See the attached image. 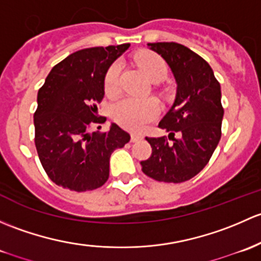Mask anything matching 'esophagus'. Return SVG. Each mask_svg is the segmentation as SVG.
<instances>
[{
	"label": "esophagus",
	"mask_w": 261,
	"mask_h": 261,
	"mask_svg": "<svg viewBox=\"0 0 261 261\" xmlns=\"http://www.w3.org/2000/svg\"><path fill=\"white\" fill-rule=\"evenodd\" d=\"M143 139V136L142 134H136V133H132L130 134V141L132 142H138Z\"/></svg>",
	"instance_id": "34e87169"
}]
</instances>
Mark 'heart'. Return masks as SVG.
I'll return each instance as SVG.
<instances>
[{
	"mask_svg": "<svg viewBox=\"0 0 261 261\" xmlns=\"http://www.w3.org/2000/svg\"><path fill=\"white\" fill-rule=\"evenodd\" d=\"M137 63L152 82H162L167 76L168 68L160 55L143 53L137 56ZM120 74V63H113L104 76V90L107 94L115 93ZM158 115V106L152 99L125 98L113 106V118L118 124L129 130L138 132L146 127Z\"/></svg>",
	"mask_w": 261,
	"mask_h": 261,
	"instance_id": "1",
	"label": "heart"
}]
</instances>
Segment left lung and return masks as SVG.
I'll return each mask as SVG.
<instances>
[{
	"label": "left lung",
	"mask_w": 261,
	"mask_h": 261,
	"mask_svg": "<svg viewBox=\"0 0 261 261\" xmlns=\"http://www.w3.org/2000/svg\"><path fill=\"white\" fill-rule=\"evenodd\" d=\"M148 46L170 65L177 83L176 100L158 127L167 137L149 138L152 154L142 161L144 174L160 182L181 184L200 173L221 138V88L207 61L177 42ZM177 137H175V134Z\"/></svg>",
	"instance_id": "obj_1"
}]
</instances>
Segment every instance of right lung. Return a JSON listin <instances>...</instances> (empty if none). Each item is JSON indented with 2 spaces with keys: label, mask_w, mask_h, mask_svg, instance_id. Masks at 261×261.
<instances>
[{
  "label": "right lung",
  "mask_w": 261,
  "mask_h": 261,
  "mask_svg": "<svg viewBox=\"0 0 261 261\" xmlns=\"http://www.w3.org/2000/svg\"><path fill=\"white\" fill-rule=\"evenodd\" d=\"M129 47L98 46L71 54L56 64L37 93L34 114L35 146L49 178L76 192L99 189L109 177V158L130 136L117 124H104L98 107L104 98V76L113 61Z\"/></svg>",
  "instance_id": "right-lung-1"
}]
</instances>
